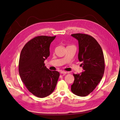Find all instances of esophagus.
<instances>
[{
    "label": "esophagus",
    "instance_id": "esophagus-1",
    "mask_svg": "<svg viewBox=\"0 0 120 120\" xmlns=\"http://www.w3.org/2000/svg\"><path fill=\"white\" fill-rule=\"evenodd\" d=\"M60 72L61 74H67V71H61Z\"/></svg>",
    "mask_w": 120,
    "mask_h": 120
}]
</instances>
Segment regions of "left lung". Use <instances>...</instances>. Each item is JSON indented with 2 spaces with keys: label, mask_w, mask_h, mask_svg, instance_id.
Here are the masks:
<instances>
[{
  "label": "left lung",
  "mask_w": 120,
  "mask_h": 120,
  "mask_svg": "<svg viewBox=\"0 0 120 120\" xmlns=\"http://www.w3.org/2000/svg\"><path fill=\"white\" fill-rule=\"evenodd\" d=\"M79 42L78 59L83 71L75 74L71 90L75 95L85 97L96 88L102 79L105 71L104 53L99 43L92 36L86 34L71 35Z\"/></svg>",
  "instance_id": "8db88e82"
}]
</instances>
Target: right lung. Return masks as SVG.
<instances>
[{
    "instance_id": "right-lung-1",
    "label": "right lung",
    "mask_w": 120,
    "mask_h": 120,
    "mask_svg": "<svg viewBox=\"0 0 120 120\" xmlns=\"http://www.w3.org/2000/svg\"><path fill=\"white\" fill-rule=\"evenodd\" d=\"M56 37H36L25 45L20 54L19 71L21 81L29 91L38 98L51 94L60 77L59 72L49 70L44 63L49 56L50 43Z\"/></svg>"
}]
</instances>
